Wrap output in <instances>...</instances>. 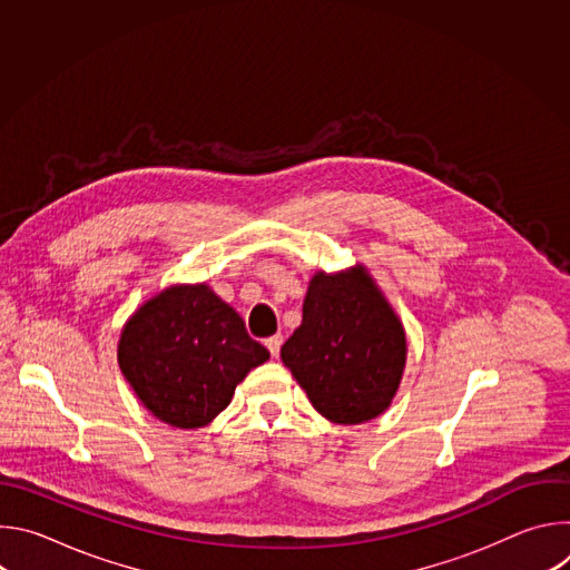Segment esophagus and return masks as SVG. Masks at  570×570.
<instances>
[{"label":"esophagus","mask_w":570,"mask_h":570,"mask_svg":"<svg viewBox=\"0 0 570 570\" xmlns=\"http://www.w3.org/2000/svg\"><path fill=\"white\" fill-rule=\"evenodd\" d=\"M266 347H268V352L277 358V356H279V347H282V336H271V338H266Z\"/></svg>","instance_id":"1"}]
</instances>
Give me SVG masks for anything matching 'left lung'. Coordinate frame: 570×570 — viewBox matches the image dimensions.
<instances>
[{
	"label": "left lung",
	"instance_id": "obj_1",
	"mask_svg": "<svg viewBox=\"0 0 570 570\" xmlns=\"http://www.w3.org/2000/svg\"><path fill=\"white\" fill-rule=\"evenodd\" d=\"M405 356L403 324L363 264L311 277L302 324L282 347L313 409L350 426L390 409Z\"/></svg>",
	"mask_w": 570,
	"mask_h": 570
}]
</instances>
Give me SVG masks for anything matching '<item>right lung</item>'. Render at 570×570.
Returning <instances> with one entry per match:
<instances>
[{"label":"right lung","instance_id":"right-lung-1","mask_svg":"<svg viewBox=\"0 0 570 570\" xmlns=\"http://www.w3.org/2000/svg\"><path fill=\"white\" fill-rule=\"evenodd\" d=\"M271 358L240 315L205 282L171 284L126 320L117 345L124 379L144 409L174 429H203L236 385Z\"/></svg>","mask_w":570,"mask_h":570}]
</instances>
